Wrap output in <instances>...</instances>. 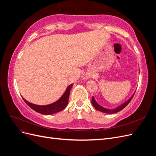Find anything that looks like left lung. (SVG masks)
I'll return each instance as SVG.
<instances>
[{"instance_id":"left-lung-1","label":"left lung","mask_w":156,"mask_h":156,"mask_svg":"<svg viewBox=\"0 0 156 156\" xmlns=\"http://www.w3.org/2000/svg\"><path fill=\"white\" fill-rule=\"evenodd\" d=\"M134 94H135V93L133 94V95H132V96L128 100L126 101V102H124L123 104H122L120 106L117 107H116L115 108H112V109H108V108H104L103 107L99 105L98 103L96 101L95 99H94V97L92 98V103L93 106L94 107V108H95L96 110H98L99 111H101V112H105V113H107V114H114V113H116L118 112L122 111V109H123V108H124L127 105H128L129 103L132 100V98H133Z\"/></svg>"}]
</instances>
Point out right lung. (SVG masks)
I'll return each instance as SVG.
<instances>
[{
	"mask_svg": "<svg viewBox=\"0 0 156 156\" xmlns=\"http://www.w3.org/2000/svg\"><path fill=\"white\" fill-rule=\"evenodd\" d=\"M73 86V84H71L68 87V88L66 90L65 92L63 95L60 97L59 100H58L56 102H54L51 104L47 105H37L36 104H33L29 101H27L26 100L23 98V100L25 101L27 104L29 105L33 110L41 113L42 115H49L55 114L56 112H60L62 111L65 107L67 106L69 96V92L71 89H72Z\"/></svg>",
	"mask_w": 156,
	"mask_h": 156,
	"instance_id": "right-lung-1",
	"label": "right lung"
}]
</instances>
